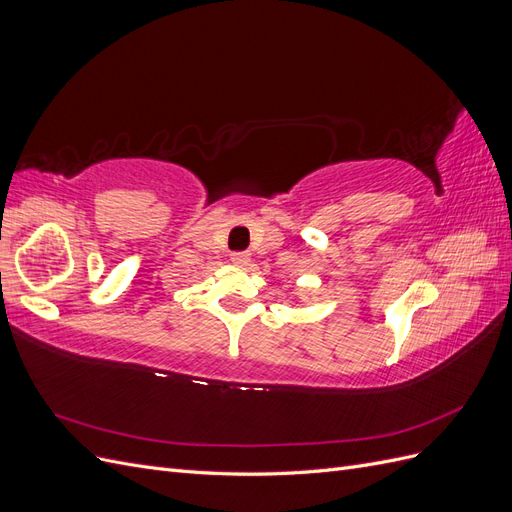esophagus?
Returning <instances> with one entry per match:
<instances>
[{"instance_id": "1", "label": "esophagus", "mask_w": 512, "mask_h": 512, "mask_svg": "<svg viewBox=\"0 0 512 512\" xmlns=\"http://www.w3.org/2000/svg\"><path fill=\"white\" fill-rule=\"evenodd\" d=\"M230 260L235 262V265H247V262H250V254H247V252H232Z\"/></svg>"}]
</instances>
